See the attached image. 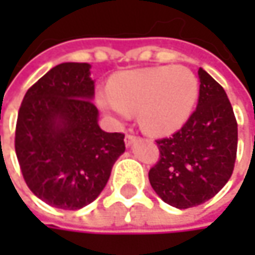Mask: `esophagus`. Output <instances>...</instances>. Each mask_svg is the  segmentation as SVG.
<instances>
[{"label":"esophagus","instance_id":"34e87169","mask_svg":"<svg viewBox=\"0 0 255 255\" xmlns=\"http://www.w3.org/2000/svg\"><path fill=\"white\" fill-rule=\"evenodd\" d=\"M134 140H135V135H134V134L128 132L127 135H126V144H127V146H129Z\"/></svg>","mask_w":255,"mask_h":255}]
</instances>
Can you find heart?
Listing matches in <instances>:
<instances>
[{"label":"heart","instance_id":"heart-1","mask_svg":"<svg viewBox=\"0 0 255 255\" xmlns=\"http://www.w3.org/2000/svg\"><path fill=\"white\" fill-rule=\"evenodd\" d=\"M199 96V82L184 66H158L121 74L111 91H100L97 102L108 114L127 118L138 111L141 128L152 134H168L190 117Z\"/></svg>","mask_w":255,"mask_h":255}]
</instances>
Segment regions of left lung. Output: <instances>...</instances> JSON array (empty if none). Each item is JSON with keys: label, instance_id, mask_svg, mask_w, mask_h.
<instances>
[{"label": "left lung", "instance_id": "left-lung-1", "mask_svg": "<svg viewBox=\"0 0 255 255\" xmlns=\"http://www.w3.org/2000/svg\"><path fill=\"white\" fill-rule=\"evenodd\" d=\"M196 109L170 137L155 140L159 159L149 170L158 196L176 208L201 205L216 196L233 173L238 123L223 87L198 71Z\"/></svg>", "mask_w": 255, "mask_h": 255}]
</instances>
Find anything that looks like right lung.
Listing matches in <instances>:
<instances>
[{
    "mask_svg": "<svg viewBox=\"0 0 255 255\" xmlns=\"http://www.w3.org/2000/svg\"><path fill=\"white\" fill-rule=\"evenodd\" d=\"M90 68L54 66L26 91L17 115L14 147L26 184L60 210L93 202L126 150L123 132H106L97 124Z\"/></svg>",
    "mask_w": 255,
    "mask_h": 255,
    "instance_id": "add662e5",
    "label": "right lung"
}]
</instances>
